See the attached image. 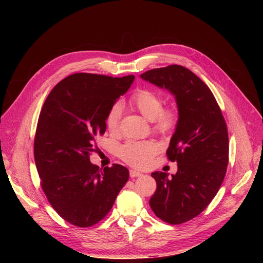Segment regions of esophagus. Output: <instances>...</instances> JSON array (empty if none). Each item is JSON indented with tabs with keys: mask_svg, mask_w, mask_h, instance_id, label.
I'll return each instance as SVG.
<instances>
[{
	"mask_svg": "<svg viewBox=\"0 0 263 263\" xmlns=\"http://www.w3.org/2000/svg\"><path fill=\"white\" fill-rule=\"evenodd\" d=\"M142 176H143V174L140 173V172L133 171V170L130 171V177H131V178H137V177H142Z\"/></svg>",
	"mask_w": 263,
	"mask_h": 263,
	"instance_id": "34e87169",
	"label": "esophagus"
}]
</instances>
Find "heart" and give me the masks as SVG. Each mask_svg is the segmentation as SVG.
<instances>
[{"label":"heart","mask_w":263,"mask_h":263,"mask_svg":"<svg viewBox=\"0 0 263 263\" xmlns=\"http://www.w3.org/2000/svg\"><path fill=\"white\" fill-rule=\"evenodd\" d=\"M129 105L143 117L154 122V129L160 133H170L177 124L178 112L173 106L163 107V97L148 88H140L133 92ZM121 108L114 104L109 108L105 122L110 133H116L119 127ZM158 147L154 142H128L119 151L120 158L133 167H144L156 154Z\"/></svg>","instance_id":"b5f03b06"}]
</instances>
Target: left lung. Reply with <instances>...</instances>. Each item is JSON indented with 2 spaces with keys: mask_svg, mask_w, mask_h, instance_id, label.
<instances>
[{
  "mask_svg": "<svg viewBox=\"0 0 263 263\" xmlns=\"http://www.w3.org/2000/svg\"><path fill=\"white\" fill-rule=\"evenodd\" d=\"M141 78L175 96L179 118L166 151L176 175L151 174L157 190L149 204L164 222L179 225L200 214L222 185L228 165L226 121L210 88L187 68L171 65Z\"/></svg>",
  "mask_w": 263,
  "mask_h": 263,
  "instance_id": "left-lung-1",
  "label": "left lung"
}]
</instances>
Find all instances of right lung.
<instances>
[{
	"label": "right lung",
	"mask_w": 263,
	"mask_h": 263,
	"mask_svg": "<svg viewBox=\"0 0 263 263\" xmlns=\"http://www.w3.org/2000/svg\"><path fill=\"white\" fill-rule=\"evenodd\" d=\"M134 76L74 73L62 80L44 103L34 141L41 187L68 223L90 227L112 209L129 171L120 164L99 168L89 161L95 137L104 134L106 116Z\"/></svg>",
	"instance_id": "obj_1"
}]
</instances>
